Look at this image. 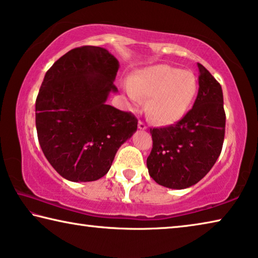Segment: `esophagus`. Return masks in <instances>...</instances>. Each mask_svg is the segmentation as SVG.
Wrapping results in <instances>:
<instances>
[{"mask_svg": "<svg viewBox=\"0 0 258 258\" xmlns=\"http://www.w3.org/2000/svg\"><path fill=\"white\" fill-rule=\"evenodd\" d=\"M138 129H139V130H146L147 126H146V124L144 123V122L139 121V122H138Z\"/></svg>", "mask_w": 258, "mask_h": 258, "instance_id": "34e87169", "label": "esophagus"}]
</instances>
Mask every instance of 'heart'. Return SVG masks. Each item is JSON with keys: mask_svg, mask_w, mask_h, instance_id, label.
Masks as SVG:
<instances>
[{"mask_svg": "<svg viewBox=\"0 0 258 258\" xmlns=\"http://www.w3.org/2000/svg\"><path fill=\"white\" fill-rule=\"evenodd\" d=\"M126 95L135 105L149 97L147 111L159 123L171 124L183 119L198 92V80L191 71L169 65L139 70L124 83Z\"/></svg>", "mask_w": 258, "mask_h": 258, "instance_id": "heart-1", "label": "heart"}]
</instances>
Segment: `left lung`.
I'll return each mask as SVG.
<instances>
[{"instance_id":"1","label":"left lung","mask_w":258,"mask_h":258,"mask_svg":"<svg viewBox=\"0 0 258 258\" xmlns=\"http://www.w3.org/2000/svg\"><path fill=\"white\" fill-rule=\"evenodd\" d=\"M193 108L176 124L151 129L149 174L164 187L183 189L208 174L221 154L225 135L222 87L201 64Z\"/></svg>"}]
</instances>
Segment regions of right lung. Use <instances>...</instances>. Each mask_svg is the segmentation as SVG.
<instances>
[{"label":"right lung","instance_id":"obj_1","mask_svg":"<svg viewBox=\"0 0 258 258\" xmlns=\"http://www.w3.org/2000/svg\"><path fill=\"white\" fill-rule=\"evenodd\" d=\"M120 64L106 49H72L46 72L35 103L37 137L46 160L71 181L108 172L117 150L137 130V119L107 105Z\"/></svg>","mask_w":258,"mask_h":258}]
</instances>
